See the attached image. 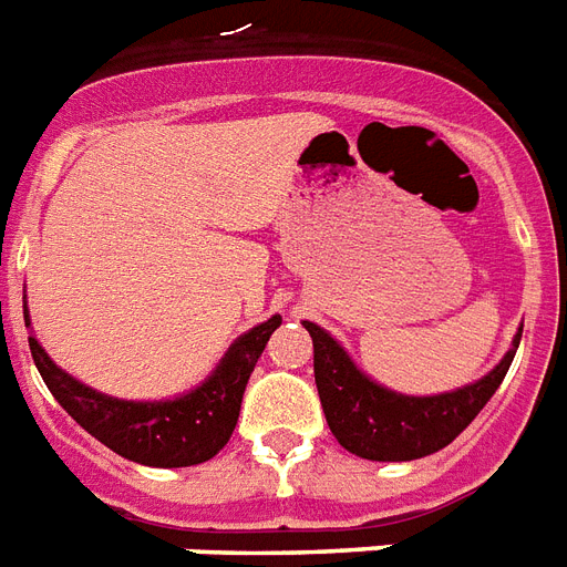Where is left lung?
Masks as SVG:
<instances>
[{
	"label": "left lung",
	"mask_w": 567,
	"mask_h": 567,
	"mask_svg": "<svg viewBox=\"0 0 567 567\" xmlns=\"http://www.w3.org/2000/svg\"><path fill=\"white\" fill-rule=\"evenodd\" d=\"M303 327L312 336V368L327 425L341 446L364 461H417L449 446L498 391L522 341L518 330L502 362L472 385L409 396L377 385L327 330L312 321Z\"/></svg>",
	"instance_id": "8db88e82"
}]
</instances>
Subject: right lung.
Returning a JSON list of instances; mask_svg holds the SVG:
<instances>
[{
  "mask_svg": "<svg viewBox=\"0 0 567 567\" xmlns=\"http://www.w3.org/2000/svg\"><path fill=\"white\" fill-rule=\"evenodd\" d=\"M22 312H25V327H31L28 303H22ZM278 327L280 316L251 327L249 333H243L228 348L226 357L219 359L217 371L210 373L203 385H196L194 391L176 400L162 402H133L101 394L51 362L34 336H28V348L54 400L92 437H97L106 449L126 461L176 470V466L210 461L226 446L240 417L246 382L264 353L266 341Z\"/></svg>",
  "mask_w": 567,
  "mask_h": 567,
  "instance_id": "right-lung-1",
  "label": "right lung"
}]
</instances>
